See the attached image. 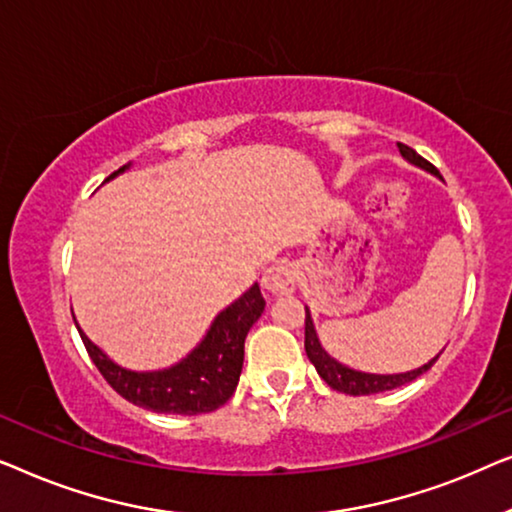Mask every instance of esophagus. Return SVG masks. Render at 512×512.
Listing matches in <instances>:
<instances>
[{"label": "esophagus", "mask_w": 512, "mask_h": 512, "mask_svg": "<svg viewBox=\"0 0 512 512\" xmlns=\"http://www.w3.org/2000/svg\"><path fill=\"white\" fill-rule=\"evenodd\" d=\"M261 286L270 293H289L296 286V272L289 263H272L263 272Z\"/></svg>", "instance_id": "34e87169"}]
</instances>
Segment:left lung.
I'll return each instance as SVG.
<instances>
[{"instance_id": "8db88e82", "label": "left lung", "mask_w": 512, "mask_h": 512, "mask_svg": "<svg viewBox=\"0 0 512 512\" xmlns=\"http://www.w3.org/2000/svg\"><path fill=\"white\" fill-rule=\"evenodd\" d=\"M398 151H401V156L405 160H410L412 165L422 167V170L440 177L436 167H433L426 158L419 156L415 149H410V146H405V144H398ZM305 352H307V359H310L314 363V368H317L321 380H324L331 389L342 391V394H349V396H368V394H380V391L403 387V384H408L412 380H417L419 375H424L440 356L438 354L436 359L424 363L422 368L408 370V373H396V375H375V373H361V370H352V368L342 366V363L335 361L333 356L326 354V349L321 347V342H319L317 331H314L310 310H307V307H305Z\"/></svg>"}]
</instances>
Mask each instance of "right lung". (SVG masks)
I'll return each mask as SVG.
<instances>
[{"label": "right lung", "instance_id": "obj_1", "mask_svg": "<svg viewBox=\"0 0 512 512\" xmlns=\"http://www.w3.org/2000/svg\"><path fill=\"white\" fill-rule=\"evenodd\" d=\"M123 170H128V165L118 172ZM118 172L109 174V179H114ZM263 310L265 300L258 284H254L214 319L205 338L184 361L153 373H135L116 366L100 347L88 340L79 324L76 328L97 370L125 401L165 415H205L221 408L233 396L244 363V340Z\"/></svg>", "mask_w": 512, "mask_h": 512}]
</instances>
